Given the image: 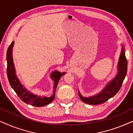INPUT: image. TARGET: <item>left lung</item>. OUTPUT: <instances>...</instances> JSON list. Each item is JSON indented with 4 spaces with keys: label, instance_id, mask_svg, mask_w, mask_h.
I'll return each mask as SVG.
<instances>
[{
    "label": "left lung",
    "instance_id": "8db88e82",
    "mask_svg": "<svg viewBox=\"0 0 133 133\" xmlns=\"http://www.w3.org/2000/svg\"><path fill=\"white\" fill-rule=\"evenodd\" d=\"M128 62L125 57L124 46H122V51L118 62V72L113 79L110 81L104 88L99 93L90 97H83L79 91L81 99L84 103L90 105H98L104 103L116 95L121 89L127 72Z\"/></svg>",
    "mask_w": 133,
    "mask_h": 133
}]
</instances>
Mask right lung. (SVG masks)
Segmentation results:
<instances>
[{
  "label": "right lung",
  "mask_w": 133,
  "mask_h": 133,
  "mask_svg": "<svg viewBox=\"0 0 133 133\" xmlns=\"http://www.w3.org/2000/svg\"><path fill=\"white\" fill-rule=\"evenodd\" d=\"M14 42H12L11 45L9 46L6 53V61H7V76L10 85L12 88L16 92L17 95L19 96L23 102L27 104L32 105L34 107H43L45 105H48L49 103L52 102L55 97V91L56 87L57 86L59 81L61 79L62 76L64 75L65 72H61L57 71H53L51 74V78L53 80L54 82V92L53 94L51 97H41L37 95H36L30 91H29L23 87L22 85L20 82L19 79L17 76L16 75V70L14 68L13 63V59H12V48H13Z\"/></svg>",
  "instance_id": "add662e5"
}]
</instances>
